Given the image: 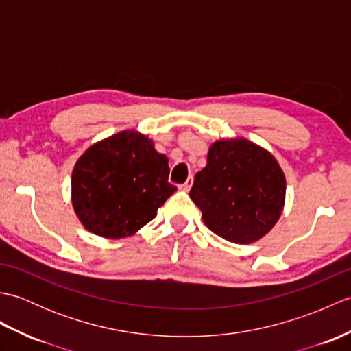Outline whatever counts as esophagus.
I'll return each instance as SVG.
<instances>
[{"label":"esophagus","instance_id":"obj_1","mask_svg":"<svg viewBox=\"0 0 351 351\" xmlns=\"http://www.w3.org/2000/svg\"><path fill=\"white\" fill-rule=\"evenodd\" d=\"M191 184H193V176H189V180L185 181L182 185H181V190H184V191H190V189H191Z\"/></svg>","mask_w":351,"mask_h":351}]
</instances>
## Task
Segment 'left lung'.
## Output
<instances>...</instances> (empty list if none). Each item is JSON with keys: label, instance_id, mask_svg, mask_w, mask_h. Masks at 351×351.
I'll list each match as a JSON object with an SVG mask.
<instances>
[{"label": "left lung", "instance_id": "obj_1", "mask_svg": "<svg viewBox=\"0 0 351 351\" xmlns=\"http://www.w3.org/2000/svg\"><path fill=\"white\" fill-rule=\"evenodd\" d=\"M287 182L278 160L247 138L217 140L190 197L214 234L235 244L261 240L278 223Z\"/></svg>", "mask_w": 351, "mask_h": 351}]
</instances>
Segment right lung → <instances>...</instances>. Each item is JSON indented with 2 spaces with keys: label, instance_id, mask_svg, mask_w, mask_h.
I'll list each match as a JSON object with an SVG mask.
<instances>
[{
  "label": "right lung",
  "instance_id": "obj_1",
  "mask_svg": "<svg viewBox=\"0 0 351 351\" xmlns=\"http://www.w3.org/2000/svg\"><path fill=\"white\" fill-rule=\"evenodd\" d=\"M169 158L145 134L125 130L86 149L72 170L73 211L88 232L110 240L134 235L176 191Z\"/></svg>",
  "mask_w": 351,
  "mask_h": 351
}]
</instances>
